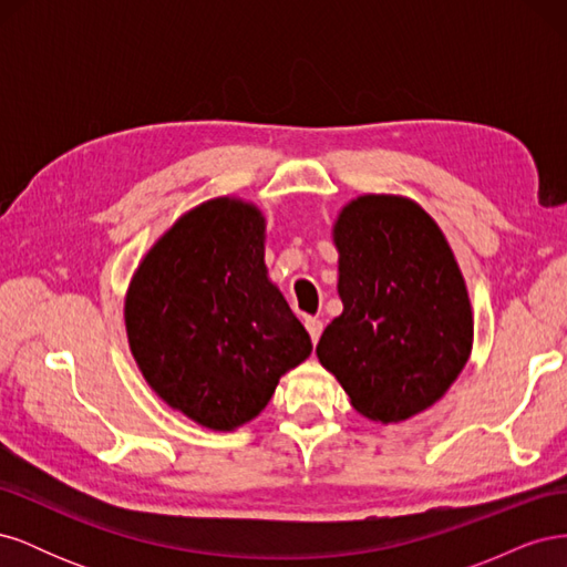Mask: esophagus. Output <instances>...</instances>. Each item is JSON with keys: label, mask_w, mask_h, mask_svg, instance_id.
<instances>
[{"label": "esophagus", "mask_w": 567, "mask_h": 567, "mask_svg": "<svg viewBox=\"0 0 567 567\" xmlns=\"http://www.w3.org/2000/svg\"><path fill=\"white\" fill-rule=\"evenodd\" d=\"M305 329H307V333H310V338H312V346H317L319 336H321V331H323V323H321L317 317H307V319H305Z\"/></svg>", "instance_id": "obj_1"}]
</instances>
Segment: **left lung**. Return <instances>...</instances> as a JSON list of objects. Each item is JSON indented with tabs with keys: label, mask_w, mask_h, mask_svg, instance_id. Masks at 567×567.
Instances as JSON below:
<instances>
[{
	"label": "left lung",
	"mask_w": 567,
	"mask_h": 567,
	"mask_svg": "<svg viewBox=\"0 0 567 567\" xmlns=\"http://www.w3.org/2000/svg\"><path fill=\"white\" fill-rule=\"evenodd\" d=\"M336 317L319 362L371 421L398 423L437 402L466 367L471 302L435 221L400 196H362L336 221Z\"/></svg>",
	"instance_id": "left-lung-1"
}]
</instances>
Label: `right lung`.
Instances as JSON below:
<instances>
[{
    "label": "right lung",
    "instance_id": "obj_1",
    "mask_svg": "<svg viewBox=\"0 0 567 567\" xmlns=\"http://www.w3.org/2000/svg\"><path fill=\"white\" fill-rule=\"evenodd\" d=\"M125 323L148 385L213 431L255 419L281 375L312 352L267 279L262 215L231 198L198 205L151 248Z\"/></svg>",
    "mask_w": 567,
    "mask_h": 567
}]
</instances>
